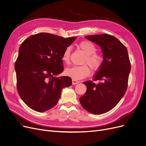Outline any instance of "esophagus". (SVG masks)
I'll use <instances>...</instances> for the list:
<instances>
[{
	"instance_id": "1",
	"label": "esophagus",
	"mask_w": 146,
	"mask_h": 146,
	"mask_svg": "<svg viewBox=\"0 0 146 146\" xmlns=\"http://www.w3.org/2000/svg\"><path fill=\"white\" fill-rule=\"evenodd\" d=\"M79 83V81L76 80H74V79H72V84H73V85H76V84H78Z\"/></svg>"
}]
</instances>
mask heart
I'll list each match as a JSON object with an SVG mask.
<instances>
[{"label": "heart", "instance_id": "obj_1", "mask_svg": "<svg viewBox=\"0 0 146 146\" xmlns=\"http://www.w3.org/2000/svg\"><path fill=\"white\" fill-rule=\"evenodd\" d=\"M80 49L86 54V57L84 59L83 63H88L94 71H98L104 62V58L98 53H96V48L95 46L88 41L81 42L79 45ZM71 48L67 47L61 56V60L66 64H68L70 61ZM90 69L87 64L82 66H73L66 68L64 73L67 76L74 80H80L90 74Z\"/></svg>", "mask_w": 146, "mask_h": 146}]
</instances>
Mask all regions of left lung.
Here are the masks:
<instances>
[{
    "label": "left lung",
    "mask_w": 146,
    "mask_h": 146,
    "mask_svg": "<svg viewBox=\"0 0 146 146\" xmlns=\"http://www.w3.org/2000/svg\"><path fill=\"white\" fill-rule=\"evenodd\" d=\"M85 38L101 47L104 62L93 77L98 83L83 82L87 90L79 100L87 111L102 114L113 108L124 96L131 64L127 48L117 38L105 34Z\"/></svg>",
    "instance_id": "1"
}]
</instances>
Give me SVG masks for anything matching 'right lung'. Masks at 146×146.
<instances>
[{
    "mask_svg": "<svg viewBox=\"0 0 146 146\" xmlns=\"http://www.w3.org/2000/svg\"><path fill=\"white\" fill-rule=\"evenodd\" d=\"M76 38L41 33L21 44L15 64L17 89L30 108L40 112L51 109L58 102L63 88L72 85L70 77L57 76L64 70L61 56L64 50Z\"/></svg>",
    "mask_w": 146,
    "mask_h": 146,
    "instance_id": "obj_1",
    "label": "right lung"
}]
</instances>
